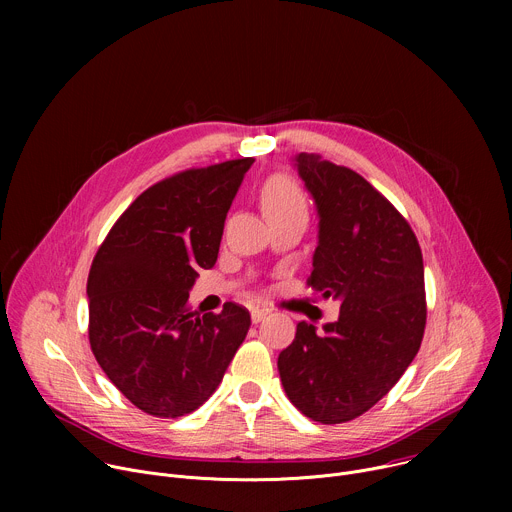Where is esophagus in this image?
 <instances>
[{
  "mask_svg": "<svg viewBox=\"0 0 512 512\" xmlns=\"http://www.w3.org/2000/svg\"><path fill=\"white\" fill-rule=\"evenodd\" d=\"M267 314H269V310H265V308H253V310H251V320H253V324H259L261 320H265Z\"/></svg>",
  "mask_w": 512,
  "mask_h": 512,
  "instance_id": "esophagus-1",
  "label": "esophagus"
}]
</instances>
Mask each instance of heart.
Returning <instances> with one entry per match:
<instances>
[{
	"mask_svg": "<svg viewBox=\"0 0 512 512\" xmlns=\"http://www.w3.org/2000/svg\"><path fill=\"white\" fill-rule=\"evenodd\" d=\"M261 204L267 216L291 210H306L308 202L300 186L287 176H271L261 190Z\"/></svg>",
	"mask_w": 512,
	"mask_h": 512,
	"instance_id": "b5f03b06",
	"label": "heart"
}]
</instances>
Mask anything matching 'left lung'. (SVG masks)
Instances as JSON below:
<instances>
[{
    "label": "left lung",
    "mask_w": 512,
    "mask_h": 512,
    "mask_svg": "<svg viewBox=\"0 0 512 512\" xmlns=\"http://www.w3.org/2000/svg\"><path fill=\"white\" fill-rule=\"evenodd\" d=\"M296 166L320 216L308 285L342 306L324 332L300 322L277 369L287 399L332 425L379 403L415 358L427 316L423 257L401 212L360 174L306 152Z\"/></svg>",
    "instance_id": "1"
}]
</instances>
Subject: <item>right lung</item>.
<instances>
[{
  "label": "right lung",
  "mask_w": 512,
  "mask_h": 512,
  "mask_svg": "<svg viewBox=\"0 0 512 512\" xmlns=\"http://www.w3.org/2000/svg\"><path fill=\"white\" fill-rule=\"evenodd\" d=\"M253 158L174 174L141 192L99 247L87 281L89 342L109 381L141 411L182 417L221 385L251 316L188 308L210 269Z\"/></svg>",
  "instance_id": "1"
}]
</instances>
